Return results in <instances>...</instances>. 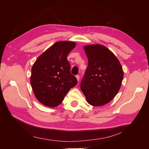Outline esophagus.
Listing matches in <instances>:
<instances>
[{
	"label": "esophagus",
	"instance_id": "esophagus-1",
	"mask_svg": "<svg viewBox=\"0 0 149 149\" xmlns=\"http://www.w3.org/2000/svg\"><path fill=\"white\" fill-rule=\"evenodd\" d=\"M76 79H77V80L78 81H79V75H76Z\"/></svg>",
	"mask_w": 149,
	"mask_h": 149
}]
</instances>
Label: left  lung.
Here are the masks:
<instances>
[{
    "label": "left lung",
    "mask_w": 149,
    "mask_h": 149,
    "mask_svg": "<svg viewBox=\"0 0 149 149\" xmlns=\"http://www.w3.org/2000/svg\"><path fill=\"white\" fill-rule=\"evenodd\" d=\"M88 65L80 88L93 106L109 102L119 91L124 78L123 68L109 49L100 44L84 47Z\"/></svg>",
    "instance_id": "obj_1"
}]
</instances>
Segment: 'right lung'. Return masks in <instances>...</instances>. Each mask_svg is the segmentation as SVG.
<instances>
[{
    "label": "right lung",
    "instance_id": "obj_1",
    "mask_svg": "<svg viewBox=\"0 0 149 149\" xmlns=\"http://www.w3.org/2000/svg\"><path fill=\"white\" fill-rule=\"evenodd\" d=\"M76 46L73 42H57L43 52L31 68L30 83L37 100L54 107L60 105L66 94L78 83L70 73L67 60Z\"/></svg>",
    "mask_w": 149,
    "mask_h": 149
}]
</instances>
